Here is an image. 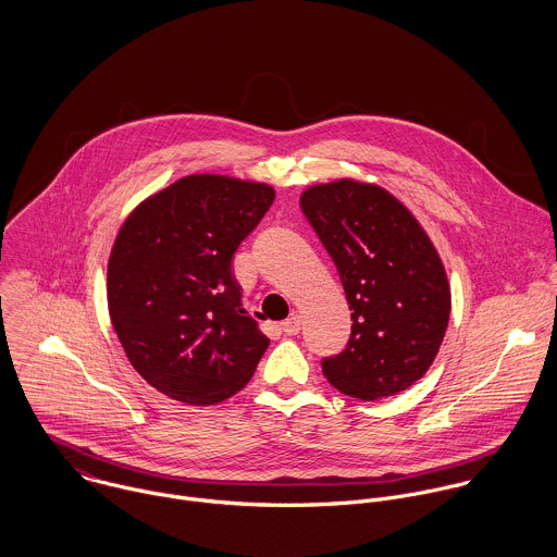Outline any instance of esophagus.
Returning <instances> with one entry per match:
<instances>
[{
  "mask_svg": "<svg viewBox=\"0 0 557 557\" xmlns=\"http://www.w3.org/2000/svg\"><path fill=\"white\" fill-rule=\"evenodd\" d=\"M300 323H302L300 315H292V318L285 319V321L281 323V330H283L285 334L294 336V334H298V332H300Z\"/></svg>",
  "mask_w": 557,
  "mask_h": 557,
  "instance_id": "1",
  "label": "esophagus"
}]
</instances>
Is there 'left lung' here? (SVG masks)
<instances>
[{"label":"left lung","instance_id":"left-lung-1","mask_svg":"<svg viewBox=\"0 0 557 557\" xmlns=\"http://www.w3.org/2000/svg\"><path fill=\"white\" fill-rule=\"evenodd\" d=\"M300 210L332 257L351 311L347 347L321 362L347 397H393L433 364L450 319V283L418 219L380 184H313Z\"/></svg>","mask_w":557,"mask_h":557}]
</instances>
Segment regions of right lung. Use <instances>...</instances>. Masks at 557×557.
<instances>
[{
  "label": "right lung",
  "mask_w": 557,
  "mask_h": 557,
  "mask_svg": "<svg viewBox=\"0 0 557 557\" xmlns=\"http://www.w3.org/2000/svg\"><path fill=\"white\" fill-rule=\"evenodd\" d=\"M272 201L270 184L193 173L122 223L107 265L109 318L162 395L208 407L250 382L270 341L242 309L232 257Z\"/></svg>",
  "instance_id": "add662e5"
}]
</instances>
